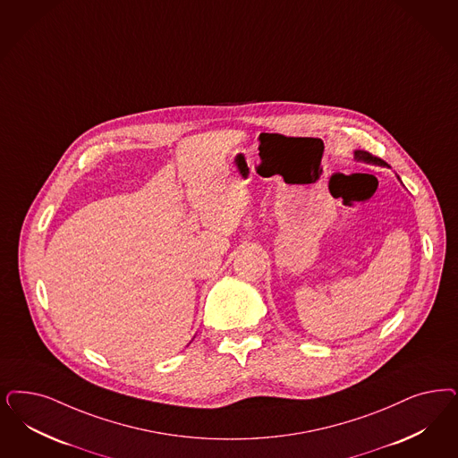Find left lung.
Returning a JSON list of instances; mask_svg holds the SVG:
<instances>
[{
  "mask_svg": "<svg viewBox=\"0 0 458 458\" xmlns=\"http://www.w3.org/2000/svg\"><path fill=\"white\" fill-rule=\"evenodd\" d=\"M355 158L362 160V162H369V164H376V165H387L382 158L374 157L372 154L363 152V150H355Z\"/></svg>",
  "mask_w": 458,
  "mask_h": 458,
  "instance_id": "8db88e82",
  "label": "left lung"
}]
</instances>
